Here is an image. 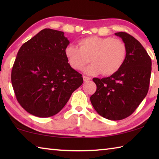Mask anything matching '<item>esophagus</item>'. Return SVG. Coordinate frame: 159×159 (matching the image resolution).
Returning <instances> with one entry per match:
<instances>
[{"label":"esophagus","mask_w":159,"mask_h":159,"mask_svg":"<svg viewBox=\"0 0 159 159\" xmlns=\"http://www.w3.org/2000/svg\"><path fill=\"white\" fill-rule=\"evenodd\" d=\"M83 80H84L85 82H87V81H88V80H90V77H88V76H83Z\"/></svg>","instance_id":"1"}]
</instances>
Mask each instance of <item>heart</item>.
<instances>
[{
  "label": "heart",
  "instance_id": "obj_1",
  "mask_svg": "<svg viewBox=\"0 0 159 159\" xmlns=\"http://www.w3.org/2000/svg\"><path fill=\"white\" fill-rule=\"evenodd\" d=\"M79 48L73 44L65 48V56L72 68L82 70L90 61L93 63L85 69L88 75L102 73L110 76L124 63L127 48L121 40L111 37L90 36L80 40Z\"/></svg>",
  "mask_w": 159,
  "mask_h": 159
}]
</instances>
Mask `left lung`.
Here are the masks:
<instances>
[{"mask_svg":"<svg viewBox=\"0 0 159 159\" xmlns=\"http://www.w3.org/2000/svg\"><path fill=\"white\" fill-rule=\"evenodd\" d=\"M115 35L126 45L125 60L111 76L94 78L97 90L90 97L95 111L111 120L127 118L138 108L149 90L152 72V60L140 43L125 32Z\"/></svg>","mask_w":159,"mask_h":159,"instance_id":"1","label":"left lung"}]
</instances>
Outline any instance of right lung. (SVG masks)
Wrapping results in <instances>:
<instances>
[{"instance_id":"right-lung-1","label":"right lung","mask_w":159,"mask_h":159,"mask_svg":"<svg viewBox=\"0 0 159 159\" xmlns=\"http://www.w3.org/2000/svg\"><path fill=\"white\" fill-rule=\"evenodd\" d=\"M64 32L44 29L19 50L11 74L16 98L26 111L41 118L60 112L82 85V75L68 63Z\"/></svg>"}]
</instances>
